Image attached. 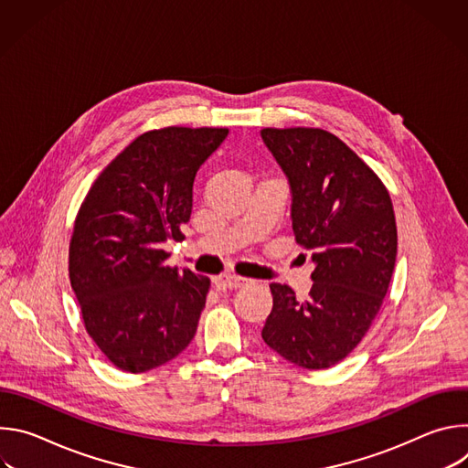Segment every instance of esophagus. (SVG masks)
<instances>
[{"label":"esophagus","instance_id":"1","mask_svg":"<svg viewBox=\"0 0 468 468\" xmlns=\"http://www.w3.org/2000/svg\"><path fill=\"white\" fill-rule=\"evenodd\" d=\"M248 280L240 278V276H235V274H222V276H217L213 280V283L218 287V289H237L240 285H244Z\"/></svg>","mask_w":468,"mask_h":468}]
</instances>
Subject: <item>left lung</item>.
<instances>
[{
    "instance_id": "obj_1",
    "label": "left lung",
    "mask_w": 468,
    "mask_h": 468,
    "mask_svg": "<svg viewBox=\"0 0 468 468\" xmlns=\"http://www.w3.org/2000/svg\"><path fill=\"white\" fill-rule=\"evenodd\" d=\"M261 137L289 177L294 237L314 262L305 300L271 283L274 305L261 335L302 368H329L361 343L387 294L398 246L390 196L329 131L266 127Z\"/></svg>"
}]
</instances>
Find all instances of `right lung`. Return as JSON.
<instances>
[{
	"instance_id": "1",
	"label": "right lung",
	"mask_w": 468,
	"mask_h": 468,
	"mask_svg": "<svg viewBox=\"0 0 468 468\" xmlns=\"http://www.w3.org/2000/svg\"><path fill=\"white\" fill-rule=\"evenodd\" d=\"M226 127L143 133L92 183L74 222L70 283L85 329L120 370L139 374L179 356L206 307L209 278L166 266L168 239H183L197 168Z\"/></svg>"
}]
</instances>
